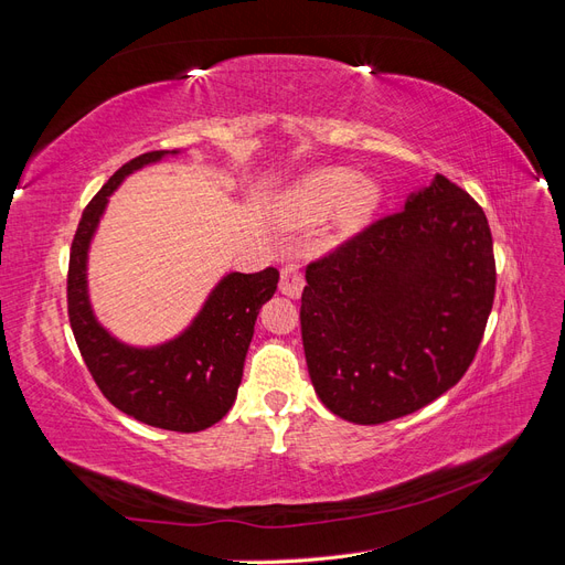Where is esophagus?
<instances>
[{
    "label": "esophagus",
    "instance_id": "esophagus-1",
    "mask_svg": "<svg viewBox=\"0 0 565 565\" xmlns=\"http://www.w3.org/2000/svg\"><path fill=\"white\" fill-rule=\"evenodd\" d=\"M306 280H303V273L299 268L297 262H287L282 268H280V292L297 299L301 295Z\"/></svg>",
    "mask_w": 565,
    "mask_h": 565
}]
</instances>
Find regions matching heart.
Returning a JSON list of instances; mask_svg holds the SVG:
<instances>
[{
	"mask_svg": "<svg viewBox=\"0 0 565 565\" xmlns=\"http://www.w3.org/2000/svg\"><path fill=\"white\" fill-rule=\"evenodd\" d=\"M295 202L306 218H318L334 210V226L341 235H351L365 226L380 202L377 185L355 179L349 169H322L301 181L295 191Z\"/></svg>",
	"mask_w": 565,
	"mask_h": 565,
	"instance_id": "heart-1",
	"label": "heart"
}]
</instances>
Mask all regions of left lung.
Listing matches in <instances>:
<instances>
[{
  "label": "left lung",
  "instance_id": "left-lung-1",
  "mask_svg": "<svg viewBox=\"0 0 565 565\" xmlns=\"http://www.w3.org/2000/svg\"><path fill=\"white\" fill-rule=\"evenodd\" d=\"M488 218L443 174L306 266L301 339L318 398L382 424L429 405L469 370L494 299Z\"/></svg>",
  "mask_w": 565,
  "mask_h": 565
}]
</instances>
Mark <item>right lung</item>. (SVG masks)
Wrapping results in <instances>:
<instances>
[{
	"label": "right lung",
	"instance_id": "obj_1",
	"mask_svg": "<svg viewBox=\"0 0 565 565\" xmlns=\"http://www.w3.org/2000/svg\"><path fill=\"white\" fill-rule=\"evenodd\" d=\"M177 152L152 150L129 160L82 212L67 266V318L96 386L117 409L158 429L195 434L233 407L256 316L276 292L280 273L273 266L228 273L177 339L150 349L115 339L96 320L87 289V254L108 198L136 169Z\"/></svg>",
	"mask_w": 565,
	"mask_h": 565
}]
</instances>
